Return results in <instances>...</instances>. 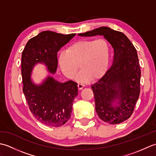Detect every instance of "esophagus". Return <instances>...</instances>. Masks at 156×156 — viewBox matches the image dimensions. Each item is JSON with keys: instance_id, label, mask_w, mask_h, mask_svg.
Returning <instances> with one entry per match:
<instances>
[{"instance_id": "34e87169", "label": "esophagus", "mask_w": 156, "mask_h": 156, "mask_svg": "<svg viewBox=\"0 0 156 156\" xmlns=\"http://www.w3.org/2000/svg\"><path fill=\"white\" fill-rule=\"evenodd\" d=\"M78 89L79 90H81V89L83 88L84 87V84H81V83H79L78 84Z\"/></svg>"}]
</instances>
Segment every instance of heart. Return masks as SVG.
Wrapping results in <instances>:
<instances>
[{
	"label": "heart",
	"instance_id": "b5f03b06",
	"mask_svg": "<svg viewBox=\"0 0 156 156\" xmlns=\"http://www.w3.org/2000/svg\"><path fill=\"white\" fill-rule=\"evenodd\" d=\"M110 58V45L105 38L85 39L76 41L59 55L61 71L66 78L72 79L81 71L75 80L84 83L89 78L97 79L105 74Z\"/></svg>",
	"mask_w": 156,
	"mask_h": 156
}]
</instances>
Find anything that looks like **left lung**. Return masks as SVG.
<instances>
[{"label": "left lung", "instance_id": "8db88e82", "mask_svg": "<svg viewBox=\"0 0 156 156\" xmlns=\"http://www.w3.org/2000/svg\"><path fill=\"white\" fill-rule=\"evenodd\" d=\"M98 35H103L111 44L114 58L105 75L92 84L95 110L103 121L121 123L131 116L140 94L141 69L137 50L124 34L109 27L78 34L82 37Z\"/></svg>", "mask_w": 156, "mask_h": 156}]
</instances>
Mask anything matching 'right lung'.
<instances>
[{"label": "right lung", "instance_id": "obj_1", "mask_svg": "<svg viewBox=\"0 0 156 156\" xmlns=\"http://www.w3.org/2000/svg\"><path fill=\"white\" fill-rule=\"evenodd\" d=\"M75 35L42 31L29 39L22 53L23 91L26 101L35 118L49 127H61L70 118L73 102L78 95L77 83L72 80L61 83L48 76L41 84L36 85L31 81V73L37 63H44L54 74L58 51Z\"/></svg>", "mask_w": 156, "mask_h": 156}]
</instances>
